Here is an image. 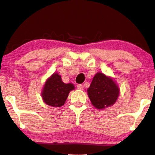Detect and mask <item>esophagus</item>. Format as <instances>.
Returning a JSON list of instances; mask_svg holds the SVG:
<instances>
[{
  "instance_id": "esophagus-1",
  "label": "esophagus",
  "mask_w": 155,
  "mask_h": 155,
  "mask_svg": "<svg viewBox=\"0 0 155 155\" xmlns=\"http://www.w3.org/2000/svg\"><path fill=\"white\" fill-rule=\"evenodd\" d=\"M77 87L78 90H83V85H81V84H78V85H77Z\"/></svg>"
}]
</instances>
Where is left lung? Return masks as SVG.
Listing matches in <instances>:
<instances>
[{"label": "left lung", "mask_w": 155, "mask_h": 155, "mask_svg": "<svg viewBox=\"0 0 155 155\" xmlns=\"http://www.w3.org/2000/svg\"><path fill=\"white\" fill-rule=\"evenodd\" d=\"M87 91L92 105L101 110L114 105L120 95V88L114 78L102 72L96 73Z\"/></svg>", "instance_id": "1"}]
</instances>
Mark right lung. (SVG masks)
<instances>
[{
  "label": "right lung",
  "mask_w": 155,
  "mask_h": 155,
  "mask_svg": "<svg viewBox=\"0 0 155 155\" xmlns=\"http://www.w3.org/2000/svg\"><path fill=\"white\" fill-rule=\"evenodd\" d=\"M74 89L72 83H64L58 73H53L44 83L41 98L48 105L60 107L65 103L70 91Z\"/></svg>",
  "instance_id": "obj_1"
}]
</instances>
